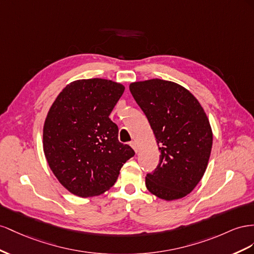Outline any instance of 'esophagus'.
<instances>
[{"mask_svg":"<svg viewBox=\"0 0 254 254\" xmlns=\"http://www.w3.org/2000/svg\"><path fill=\"white\" fill-rule=\"evenodd\" d=\"M129 144H131V147L135 150V152H137V151H138V147H137V143L136 142H134V141H132L131 143H129Z\"/></svg>","mask_w":254,"mask_h":254,"instance_id":"34e87169","label":"esophagus"}]
</instances>
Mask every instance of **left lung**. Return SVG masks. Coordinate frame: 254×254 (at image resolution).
I'll use <instances>...</instances> for the list:
<instances>
[{"instance_id":"1","label":"left lung","mask_w":254,"mask_h":254,"mask_svg":"<svg viewBox=\"0 0 254 254\" xmlns=\"http://www.w3.org/2000/svg\"><path fill=\"white\" fill-rule=\"evenodd\" d=\"M136 103L153 129L159 163L146 177L148 190L171 201L192 191L203 177L213 133L203 108L179 84L153 78L129 85Z\"/></svg>"}]
</instances>
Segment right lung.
I'll list each match as a JSON object with an SVG mask.
<instances>
[{
  "mask_svg": "<svg viewBox=\"0 0 254 254\" xmlns=\"http://www.w3.org/2000/svg\"><path fill=\"white\" fill-rule=\"evenodd\" d=\"M125 86L110 79H78L67 85L51 106L43 126V151L54 176L82 198L103 193L134 156L118 140L110 115Z\"/></svg>",
  "mask_w": 254,
  "mask_h": 254,
  "instance_id": "obj_1",
  "label": "right lung"
}]
</instances>
